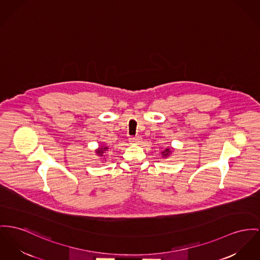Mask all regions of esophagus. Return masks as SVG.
<instances>
[{"mask_svg": "<svg viewBox=\"0 0 260 260\" xmlns=\"http://www.w3.org/2000/svg\"><path fill=\"white\" fill-rule=\"evenodd\" d=\"M129 141L132 144H139L142 141V138L140 136H135V137H130Z\"/></svg>", "mask_w": 260, "mask_h": 260, "instance_id": "34e87169", "label": "esophagus"}]
</instances>
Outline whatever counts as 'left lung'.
<instances>
[{
  "label": "left lung",
  "instance_id": "obj_1",
  "mask_svg": "<svg viewBox=\"0 0 260 260\" xmlns=\"http://www.w3.org/2000/svg\"><path fill=\"white\" fill-rule=\"evenodd\" d=\"M170 153H171V150H170V149H167L166 151H164V152H162V156H169V154H170Z\"/></svg>",
  "mask_w": 260,
  "mask_h": 260
}]
</instances>
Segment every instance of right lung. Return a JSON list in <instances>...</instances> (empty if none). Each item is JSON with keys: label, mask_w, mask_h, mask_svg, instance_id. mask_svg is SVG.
Segmentation results:
<instances>
[{"label": "right lung", "mask_w": 260, "mask_h": 260, "mask_svg": "<svg viewBox=\"0 0 260 260\" xmlns=\"http://www.w3.org/2000/svg\"><path fill=\"white\" fill-rule=\"evenodd\" d=\"M107 150V147H103V148H100L98 151H96V154L99 155V156H104V152H105Z\"/></svg>", "instance_id": "obj_1"}]
</instances>
